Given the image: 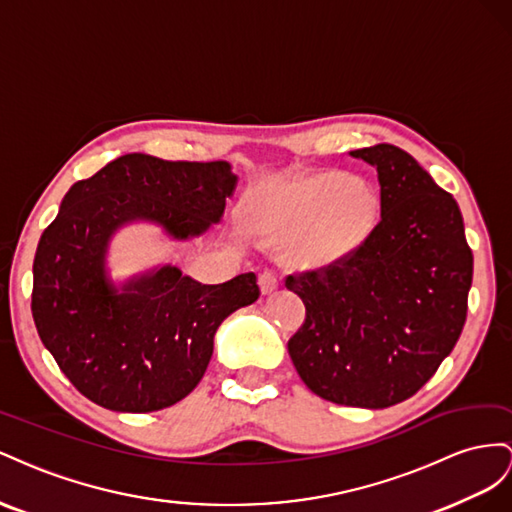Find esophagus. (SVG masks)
I'll return each mask as SVG.
<instances>
[{"label": "esophagus", "mask_w": 512, "mask_h": 512, "mask_svg": "<svg viewBox=\"0 0 512 512\" xmlns=\"http://www.w3.org/2000/svg\"><path fill=\"white\" fill-rule=\"evenodd\" d=\"M279 283H281V279L274 270H264L259 274V287H261V291H264V294H272V291L279 287Z\"/></svg>", "instance_id": "esophagus-1"}]
</instances>
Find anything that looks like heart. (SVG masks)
Here are the masks:
<instances>
[{"label": "heart", "instance_id": "1", "mask_svg": "<svg viewBox=\"0 0 512 512\" xmlns=\"http://www.w3.org/2000/svg\"><path fill=\"white\" fill-rule=\"evenodd\" d=\"M289 221H309L318 216L304 236V253L326 261L360 244L375 221V197L360 182H347L339 175H324L298 184L281 197Z\"/></svg>", "mask_w": 512, "mask_h": 512}]
</instances>
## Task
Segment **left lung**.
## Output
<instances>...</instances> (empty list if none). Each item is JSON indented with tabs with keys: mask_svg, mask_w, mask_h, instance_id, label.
Wrapping results in <instances>:
<instances>
[{
	"mask_svg": "<svg viewBox=\"0 0 512 512\" xmlns=\"http://www.w3.org/2000/svg\"><path fill=\"white\" fill-rule=\"evenodd\" d=\"M349 154L377 169L382 218L352 253L287 276L306 306L287 349L317 397L384 410L459 341L474 257L457 201L410 154L390 143Z\"/></svg>",
	"mask_w": 512,
	"mask_h": 512,
	"instance_id": "8db88e82",
	"label": "left lung"
}]
</instances>
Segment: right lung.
<instances>
[{"instance_id":"obj_1","label":"right lung","mask_w":512,"mask_h":512,"mask_svg":"<svg viewBox=\"0 0 512 512\" xmlns=\"http://www.w3.org/2000/svg\"><path fill=\"white\" fill-rule=\"evenodd\" d=\"M238 175L225 160L186 163L124 154L70 186L34 257L32 315L40 341L83 397L148 414L201 382L223 319L259 298L246 272L201 285L160 266L115 287L107 248L120 227L148 221L188 240L223 218Z\"/></svg>"}]
</instances>
